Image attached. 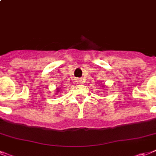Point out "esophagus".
<instances>
[{
	"label": "esophagus",
	"mask_w": 156,
	"mask_h": 156,
	"mask_svg": "<svg viewBox=\"0 0 156 156\" xmlns=\"http://www.w3.org/2000/svg\"><path fill=\"white\" fill-rule=\"evenodd\" d=\"M82 82V80H78V82Z\"/></svg>",
	"instance_id": "34e87169"
}]
</instances>
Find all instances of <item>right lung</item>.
Masks as SVG:
<instances>
[{"label":"right lung","mask_w":156,"mask_h":156,"mask_svg":"<svg viewBox=\"0 0 156 156\" xmlns=\"http://www.w3.org/2000/svg\"><path fill=\"white\" fill-rule=\"evenodd\" d=\"M57 91H58H58H60V90H59V89H57Z\"/></svg>","instance_id":"right-lung-1"}]
</instances>
